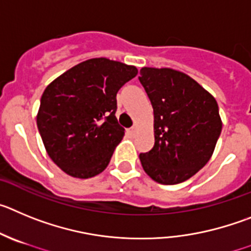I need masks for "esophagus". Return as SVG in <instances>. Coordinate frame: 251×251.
Masks as SVG:
<instances>
[{"label":"esophagus","instance_id":"esophagus-1","mask_svg":"<svg viewBox=\"0 0 251 251\" xmlns=\"http://www.w3.org/2000/svg\"><path fill=\"white\" fill-rule=\"evenodd\" d=\"M136 131H137L136 126H132V127H131L130 130H128V134H130L131 136H135V135H136Z\"/></svg>","mask_w":251,"mask_h":251}]
</instances>
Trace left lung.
Listing matches in <instances>:
<instances>
[{"label":"left lung","instance_id":"obj_1","mask_svg":"<svg viewBox=\"0 0 251 251\" xmlns=\"http://www.w3.org/2000/svg\"><path fill=\"white\" fill-rule=\"evenodd\" d=\"M139 80L152 105L155 135L153 148L140 153L142 168L159 184H180L213 155L223 127L218 102L177 70L142 67Z\"/></svg>","mask_w":251,"mask_h":251}]
</instances>
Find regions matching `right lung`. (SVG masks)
Here are the masks:
<instances>
[{"mask_svg":"<svg viewBox=\"0 0 251 251\" xmlns=\"http://www.w3.org/2000/svg\"><path fill=\"white\" fill-rule=\"evenodd\" d=\"M136 75L135 66L90 58L45 89L37 127L49 156L64 173L89 179L105 170L125 135L115 116L116 94Z\"/></svg>","mask_w":251,"mask_h":251,"instance_id":"add662e5","label":"right lung"}]
</instances>
